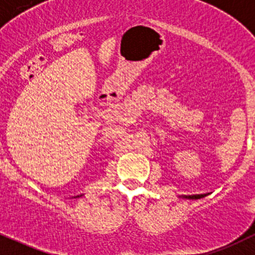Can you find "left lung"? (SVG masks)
Here are the masks:
<instances>
[{
	"label": "left lung",
	"instance_id": "obj_1",
	"mask_svg": "<svg viewBox=\"0 0 255 255\" xmlns=\"http://www.w3.org/2000/svg\"><path fill=\"white\" fill-rule=\"evenodd\" d=\"M209 193H204V194H192V196H178L179 198H183V199H201V198H204V197L208 196Z\"/></svg>",
	"mask_w": 255,
	"mask_h": 255
}]
</instances>
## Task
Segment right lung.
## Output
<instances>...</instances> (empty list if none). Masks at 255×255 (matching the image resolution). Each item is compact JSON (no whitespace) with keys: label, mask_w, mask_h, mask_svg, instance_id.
<instances>
[{"label":"right lung","mask_w":255,"mask_h":255,"mask_svg":"<svg viewBox=\"0 0 255 255\" xmlns=\"http://www.w3.org/2000/svg\"><path fill=\"white\" fill-rule=\"evenodd\" d=\"M82 196H83V194H81V196H76L75 198H80V197H82Z\"/></svg>","instance_id":"1"}]
</instances>
